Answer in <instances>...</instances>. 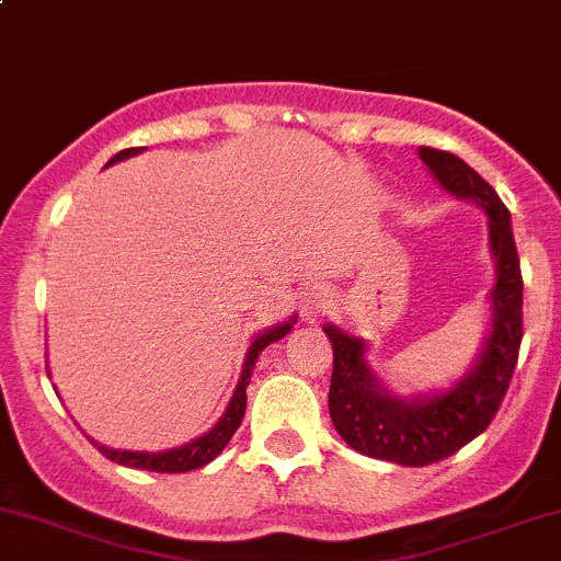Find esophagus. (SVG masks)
<instances>
[{
    "label": "esophagus",
    "mask_w": 561,
    "mask_h": 561,
    "mask_svg": "<svg viewBox=\"0 0 561 561\" xmlns=\"http://www.w3.org/2000/svg\"><path fill=\"white\" fill-rule=\"evenodd\" d=\"M301 312L304 318L309 320V323H314V320H320L323 314L331 312V293L329 287H309L307 293H304V304H301Z\"/></svg>",
    "instance_id": "1"
}]
</instances>
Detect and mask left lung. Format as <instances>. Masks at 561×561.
<instances>
[{"instance_id":"1","label":"left lung","mask_w":561,"mask_h":561,"mask_svg":"<svg viewBox=\"0 0 561 561\" xmlns=\"http://www.w3.org/2000/svg\"><path fill=\"white\" fill-rule=\"evenodd\" d=\"M419 156L447 192L485 208L491 252L496 257V287L491 293L493 329L480 362L460 383L436 397H391L369 373L364 342L334 325L323 329L334 347L329 411L336 433L356 453L397 466L438 463L474 442L499 413L524 340V276L507 205L458 156L436 148H419Z\"/></svg>"}]
</instances>
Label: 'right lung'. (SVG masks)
Masks as SVG:
<instances>
[{"label":"right lung","mask_w":561,"mask_h":561,"mask_svg":"<svg viewBox=\"0 0 561 561\" xmlns=\"http://www.w3.org/2000/svg\"><path fill=\"white\" fill-rule=\"evenodd\" d=\"M139 150H142V148L119 150V153L114 156L108 164H114V161L130 159V156H136ZM290 329H293V320H290V323L276 325V329H268L265 334H260L257 340L252 342V347H249L247 364H243L241 380H238V389H236V394H232V400H230V408H227L225 416L219 419V425H216L210 433H205V436H199L197 442L186 444V447L170 449V453H125V449L119 453V449H106V447H101V444H95L98 453L106 455V458L114 460V463L128 466V469L159 471V474H183V471H194V469H203V466H208L210 460H214L216 455H219L221 449L227 447V444H230L232 433L241 427L243 413H247V386H249V380H252V369H254V362H257L260 351H263V347H268L271 342L282 340V336H285Z\"/></svg>","instance_id":"right-lung-1"}]
</instances>
